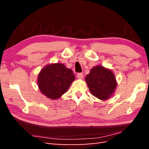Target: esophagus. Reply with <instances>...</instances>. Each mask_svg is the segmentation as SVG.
Instances as JSON below:
<instances>
[{
    "label": "esophagus",
    "mask_w": 149,
    "mask_h": 149,
    "mask_svg": "<svg viewBox=\"0 0 149 149\" xmlns=\"http://www.w3.org/2000/svg\"><path fill=\"white\" fill-rule=\"evenodd\" d=\"M77 77H78V79H83L84 75H83V73H78V74H77Z\"/></svg>",
    "instance_id": "34e87169"
}]
</instances>
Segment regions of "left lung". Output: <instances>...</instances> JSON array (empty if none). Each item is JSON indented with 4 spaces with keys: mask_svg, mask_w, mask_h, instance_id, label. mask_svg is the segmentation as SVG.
Masks as SVG:
<instances>
[{
    "mask_svg": "<svg viewBox=\"0 0 149 149\" xmlns=\"http://www.w3.org/2000/svg\"><path fill=\"white\" fill-rule=\"evenodd\" d=\"M91 93L100 100L111 96L116 87V81L112 71L102 66H95L85 78Z\"/></svg>",
    "mask_w": 149,
    "mask_h": 149,
    "instance_id": "left-lung-1",
    "label": "left lung"
}]
</instances>
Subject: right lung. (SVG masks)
<instances>
[{
  "label": "right lung",
  "instance_id": "right-lung-1",
  "mask_svg": "<svg viewBox=\"0 0 149 149\" xmlns=\"http://www.w3.org/2000/svg\"><path fill=\"white\" fill-rule=\"evenodd\" d=\"M75 75L71 69L61 63L46 66L38 75V84L40 90L50 99H58L66 93Z\"/></svg>",
  "mask_w": 149,
  "mask_h": 149
}]
</instances>
